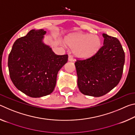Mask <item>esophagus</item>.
Listing matches in <instances>:
<instances>
[{
    "instance_id": "obj_1",
    "label": "esophagus",
    "mask_w": 135,
    "mask_h": 135,
    "mask_svg": "<svg viewBox=\"0 0 135 135\" xmlns=\"http://www.w3.org/2000/svg\"><path fill=\"white\" fill-rule=\"evenodd\" d=\"M68 61H74V58H73V57L71 55H69V56H68Z\"/></svg>"
}]
</instances>
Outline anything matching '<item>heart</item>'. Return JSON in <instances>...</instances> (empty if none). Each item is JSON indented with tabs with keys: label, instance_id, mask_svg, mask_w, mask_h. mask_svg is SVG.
Returning a JSON list of instances; mask_svg holds the SVG:
<instances>
[{
	"label": "heart",
	"instance_id": "obj_1",
	"mask_svg": "<svg viewBox=\"0 0 135 135\" xmlns=\"http://www.w3.org/2000/svg\"><path fill=\"white\" fill-rule=\"evenodd\" d=\"M65 42L73 50L75 55L81 58L94 55L101 46V40L99 36L90 34H75L67 37Z\"/></svg>",
	"mask_w": 135,
	"mask_h": 135
}]
</instances>
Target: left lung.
Here are the masks:
<instances>
[{
    "label": "left lung",
    "mask_w": 135,
    "mask_h": 135,
    "mask_svg": "<svg viewBox=\"0 0 135 135\" xmlns=\"http://www.w3.org/2000/svg\"><path fill=\"white\" fill-rule=\"evenodd\" d=\"M104 45L94 55L77 59L74 64L77 85L84 95L99 97L117 85L122 79L125 54L117 38L103 34Z\"/></svg>",
    "instance_id": "1"
}]
</instances>
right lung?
<instances>
[{
	"label": "right lung",
	"mask_w": 135,
	"mask_h": 135,
	"mask_svg": "<svg viewBox=\"0 0 135 135\" xmlns=\"http://www.w3.org/2000/svg\"><path fill=\"white\" fill-rule=\"evenodd\" d=\"M44 30H31L15 41L8 56L10 78L18 90L32 98L49 95L56 85L59 70L68 55H58L42 39Z\"/></svg>",
	"instance_id": "right-lung-1"
}]
</instances>
